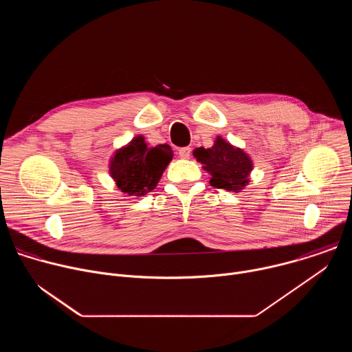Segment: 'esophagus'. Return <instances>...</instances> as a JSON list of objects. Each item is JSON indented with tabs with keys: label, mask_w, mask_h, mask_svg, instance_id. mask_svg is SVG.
Returning <instances> with one entry per match:
<instances>
[{
	"label": "esophagus",
	"mask_w": 352,
	"mask_h": 352,
	"mask_svg": "<svg viewBox=\"0 0 352 352\" xmlns=\"http://www.w3.org/2000/svg\"><path fill=\"white\" fill-rule=\"evenodd\" d=\"M178 155L181 159H189L190 156V147H182L178 150Z\"/></svg>",
	"instance_id": "esophagus-1"
}]
</instances>
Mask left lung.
I'll list each match as a JSON object with an SVG mask.
<instances>
[{
  "mask_svg": "<svg viewBox=\"0 0 352 352\" xmlns=\"http://www.w3.org/2000/svg\"><path fill=\"white\" fill-rule=\"evenodd\" d=\"M193 156L202 168L212 175L210 185L231 192H241L249 184L254 162L243 148L217 136L212 147H197Z\"/></svg>",
  "mask_w": 352,
  "mask_h": 352,
  "instance_id": "obj_1",
  "label": "left lung"
}]
</instances>
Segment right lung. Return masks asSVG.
Returning <instances> with one entry per match:
<instances>
[{
    "instance_id": "1",
    "label": "right lung",
    "mask_w": 352,
    "mask_h": 352,
    "mask_svg": "<svg viewBox=\"0 0 352 352\" xmlns=\"http://www.w3.org/2000/svg\"><path fill=\"white\" fill-rule=\"evenodd\" d=\"M173 156L168 144L148 146L144 136L138 135L116 150L109 163V173L121 192L139 197L157 186Z\"/></svg>"
}]
</instances>
